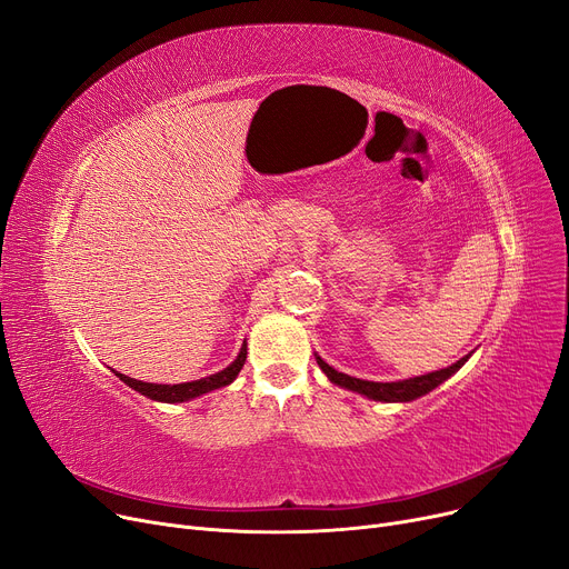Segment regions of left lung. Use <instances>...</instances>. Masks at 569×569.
Here are the masks:
<instances>
[{
    "instance_id": "8db88e82",
    "label": "left lung",
    "mask_w": 569,
    "mask_h": 569,
    "mask_svg": "<svg viewBox=\"0 0 569 569\" xmlns=\"http://www.w3.org/2000/svg\"><path fill=\"white\" fill-rule=\"evenodd\" d=\"M470 355L461 357V360L452 367L447 369H440V371H433V373H427V376H417V378H410V380H399V382H371V380H360V378H352V376H346V373H339L337 369H332L327 362H322L320 357L316 355V360L320 365V369L327 373V378H330L335 385H341L346 387V390H352L357 395H365L369 399H376V401H412L417 397H422L431 390H436V387L450 378L452 373H457Z\"/></svg>"
}]
</instances>
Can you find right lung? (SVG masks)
I'll return each instance as SVG.
<instances>
[{
  "label": "right lung",
  "instance_id": "add662e5",
  "mask_svg": "<svg viewBox=\"0 0 569 569\" xmlns=\"http://www.w3.org/2000/svg\"><path fill=\"white\" fill-rule=\"evenodd\" d=\"M244 362H247V343L242 346V350H239L237 360H234L228 369H223V371H219V373H214V376H207V378L193 380V382H182V385H154V382H142V380L129 378V376L117 373V371H114V376H117L119 380H122V382H127L129 387H133L136 392L144 395L147 399L166 401V403H179V401H189V399H196V397H200V395L219 390V387L230 385V382L237 378V373L242 371Z\"/></svg>",
  "mask_w": 569,
  "mask_h": 569
}]
</instances>
